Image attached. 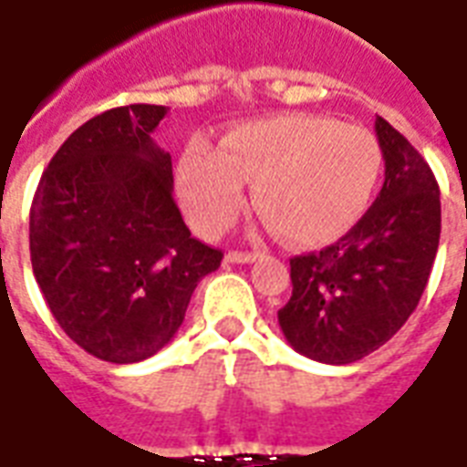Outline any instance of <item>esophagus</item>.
I'll list each match as a JSON object with an SVG mask.
<instances>
[{"label":"esophagus","mask_w":467,"mask_h":467,"mask_svg":"<svg viewBox=\"0 0 467 467\" xmlns=\"http://www.w3.org/2000/svg\"><path fill=\"white\" fill-rule=\"evenodd\" d=\"M224 260H227V263H237V265L254 263V260H257V253H240V250H230V253L224 254Z\"/></svg>","instance_id":"obj_1"}]
</instances>
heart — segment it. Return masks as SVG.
Returning a JSON list of instances; mask_svg holds the SVG:
<instances>
[{
  "mask_svg": "<svg viewBox=\"0 0 467 467\" xmlns=\"http://www.w3.org/2000/svg\"><path fill=\"white\" fill-rule=\"evenodd\" d=\"M382 152L365 127L333 117L277 115L237 124L223 150L187 144L177 184L187 213L204 234H223L244 210V182L254 207L290 244H327L368 210Z\"/></svg>",
  "mask_w": 467,
  "mask_h": 467,
  "instance_id": "1",
  "label": "heart"
}]
</instances>
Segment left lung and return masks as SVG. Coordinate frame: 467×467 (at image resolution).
<instances>
[{
  "instance_id": "8db88e82",
  "label": "left lung",
  "mask_w": 467,
  "mask_h": 467,
  "mask_svg": "<svg viewBox=\"0 0 467 467\" xmlns=\"http://www.w3.org/2000/svg\"><path fill=\"white\" fill-rule=\"evenodd\" d=\"M375 134L385 182L350 233L290 260L293 295L277 313L287 343L310 360L348 365L400 330L431 277L441 243V190L420 152L382 117Z\"/></svg>"
}]
</instances>
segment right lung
<instances>
[{
	"label": "right lung",
	"mask_w": 467,
	"mask_h": 467,
	"mask_svg": "<svg viewBox=\"0 0 467 467\" xmlns=\"http://www.w3.org/2000/svg\"><path fill=\"white\" fill-rule=\"evenodd\" d=\"M167 107L127 105L69 134L29 213L36 285L59 327L99 360L130 365L170 343L223 253L194 240L152 140Z\"/></svg>",
	"instance_id": "obj_1"
}]
</instances>
